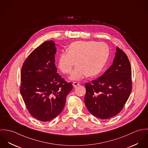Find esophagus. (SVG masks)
<instances>
[{"instance_id":"34e87169","label":"esophagus","mask_w":148,"mask_h":148,"mask_svg":"<svg viewBox=\"0 0 148 148\" xmlns=\"http://www.w3.org/2000/svg\"><path fill=\"white\" fill-rule=\"evenodd\" d=\"M79 84H80V83L79 82H73L72 84L73 87H76L77 85H79Z\"/></svg>"}]
</instances>
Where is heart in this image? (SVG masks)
<instances>
[{"label": "heart", "mask_w": 148, "mask_h": 148, "mask_svg": "<svg viewBox=\"0 0 148 148\" xmlns=\"http://www.w3.org/2000/svg\"><path fill=\"white\" fill-rule=\"evenodd\" d=\"M109 55V48L104 42L96 41H78L72 42L67 52H62L59 57L58 66L65 74L71 72L72 80H79L85 76L89 77L99 75L103 69Z\"/></svg>", "instance_id": "heart-1"}]
</instances>
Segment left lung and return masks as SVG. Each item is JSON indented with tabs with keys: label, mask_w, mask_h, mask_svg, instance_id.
Segmentation results:
<instances>
[{
	"label": "left lung",
	"mask_w": 148,
	"mask_h": 148,
	"mask_svg": "<svg viewBox=\"0 0 148 148\" xmlns=\"http://www.w3.org/2000/svg\"><path fill=\"white\" fill-rule=\"evenodd\" d=\"M131 76L129 60L117 47L112 65L101 76L85 84V104L89 112L103 120L120 112L132 90Z\"/></svg>",
	"instance_id": "left-lung-1"
}]
</instances>
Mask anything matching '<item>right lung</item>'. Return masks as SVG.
<instances>
[{
    "instance_id": "obj_1",
    "label": "right lung",
    "mask_w": 148,
    "mask_h": 148,
    "mask_svg": "<svg viewBox=\"0 0 148 148\" xmlns=\"http://www.w3.org/2000/svg\"><path fill=\"white\" fill-rule=\"evenodd\" d=\"M55 46L52 40L43 42L31 53L21 68L23 99L29 113L44 122L62 112L73 88L57 73Z\"/></svg>"
}]
</instances>
